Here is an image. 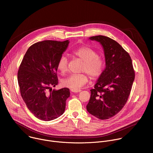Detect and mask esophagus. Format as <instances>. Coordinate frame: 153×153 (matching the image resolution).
Segmentation results:
<instances>
[{
    "instance_id": "1",
    "label": "esophagus",
    "mask_w": 153,
    "mask_h": 153,
    "mask_svg": "<svg viewBox=\"0 0 153 153\" xmlns=\"http://www.w3.org/2000/svg\"><path fill=\"white\" fill-rule=\"evenodd\" d=\"M71 91L72 93H79V92H80L81 90H71Z\"/></svg>"
}]
</instances>
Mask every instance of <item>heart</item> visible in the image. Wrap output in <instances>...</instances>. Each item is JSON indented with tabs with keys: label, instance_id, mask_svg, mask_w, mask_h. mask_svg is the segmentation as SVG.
<instances>
[{
	"label": "heart",
	"instance_id": "b5f03b06",
	"mask_svg": "<svg viewBox=\"0 0 153 153\" xmlns=\"http://www.w3.org/2000/svg\"><path fill=\"white\" fill-rule=\"evenodd\" d=\"M73 54L83 62L81 71L88 74L91 79H97L102 73L105 66L104 61L93 49L86 47H80L73 51ZM68 61L66 57L62 56L58 60L57 68L62 73L68 71ZM88 79L85 74H71L62 80V85L71 90H78L84 86Z\"/></svg>",
	"mask_w": 153,
	"mask_h": 153
}]
</instances>
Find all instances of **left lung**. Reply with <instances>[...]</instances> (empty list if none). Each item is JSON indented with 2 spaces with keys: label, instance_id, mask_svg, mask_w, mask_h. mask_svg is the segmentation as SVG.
I'll return each mask as SVG.
<instances>
[{
  "label": "left lung",
  "instance_id": "left-lung-1",
  "mask_svg": "<svg viewBox=\"0 0 153 153\" xmlns=\"http://www.w3.org/2000/svg\"><path fill=\"white\" fill-rule=\"evenodd\" d=\"M89 39L102 45L106 67L90 90L86 110L99 119H108L126 104L134 80V70L130 56L116 41L104 36Z\"/></svg>",
  "mask_w": 153,
  "mask_h": 153
}]
</instances>
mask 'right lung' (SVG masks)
I'll return each mask as SVG.
<instances>
[{"label":"right lung","instance_id":"obj_1","mask_svg":"<svg viewBox=\"0 0 153 153\" xmlns=\"http://www.w3.org/2000/svg\"><path fill=\"white\" fill-rule=\"evenodd\" d=\"M69 41L43 40L26 52L17 73L20 94L28 110L40 120L50 121L62 115L70 90H52L58 84L57 64Z\"/></svg>","mask_w":153,"mask_h":153}]
</instances>
